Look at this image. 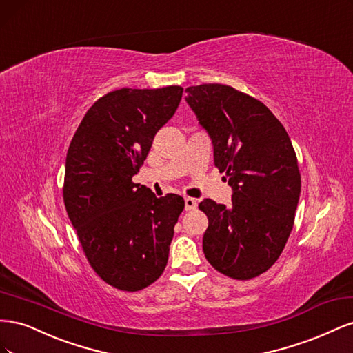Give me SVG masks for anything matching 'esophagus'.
<instances>
[{"label": "esophagus", "mask_w": 353, "mask_h": 353, "mask_svg": "<svg viewBox=\"0 0 353 353\" xmlns=\"http://www.w3.org/2000/svg\"><path fill=\"white\" fill-rule=\"evenodd\" d=\"M184 201H185V210H188V212L194 210L197 208V201L193 197H185Z\"/></svg>", "instance_id": "34e87169"}]
</instances>
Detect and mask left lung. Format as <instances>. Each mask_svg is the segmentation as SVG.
Masks as SVG:
<instances>
[{
    "instance_id": "8db88e82",
    "label": "left lung",
    "mask_w": 353,
    "mask_h": 353,
    "mask_svg": "<svg viewBox=\"0 0 353 353\" xmlns=\"http://www.w3.org/2000/svg\"><path fill=\"white\" fill-rule=\"evenodd\" d=\"M185 101L213 144V159L232 188V205L199 208L209 227L203 252L234 280H250L280 258L293 230L301 172L290 137L263 103L222 83L185 90Z\"/></svg>"
}]
</instances>
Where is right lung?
Wrapping results in <instances>:
<instances>
[{
	"label": "right lung",
	"instance_id": "obj_1",
	"mask_svg": "<svg viewBox=\"0 0 353 353\" xmlns=\"http://www.w3.org/2000/svg\"><path fill=\"white\" fill-rule=\"evenodd\" d=\"M183 91L170 85L105 94L83 116L69 145L63 185L69 219L92 270L123 292L143 290L162 275L185 206L181 196L157 199L132 183Z\"/></svg>",
	"mask_w": 353,
	"mask_h": 353
}]
</instances>
